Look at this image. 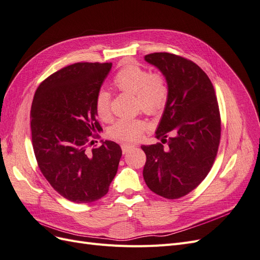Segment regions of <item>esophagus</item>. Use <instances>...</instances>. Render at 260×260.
I'll return each mask as SVG.
<instances>
[{
	"label": "esophagus",
	"instance_id": "esophagus-1",
	"mask_svg": "<svg viewBox=\"0 0 260 260\" xmlns=\"http://www.w3.org/2000/svg\"><path fill=\"white\" fill-rule=\"evenodd\" d=\"M121 148H122V151H123V153H126V152H128V151H129V150H132V149L134 148V146H133V145L124 144V145H122V146H121Z\"/></svg>",
	"mask_w": 260,
	"mask_h": 260
}]
</instances>
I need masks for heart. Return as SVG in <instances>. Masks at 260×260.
<instances>
[{
    "label": "heart",
    "instance_id": "b5f03b06",
    "mask_svg": "<svg viewBox=\"0 0 260 260\" xmlns=\"http://www.w3.org/2000/svg\"><path fill=\"white\" fill-rule=\"evenodd\" d=\"M112 86L121 93L135 95V107L149 115L160 113L169 100L170 88L161 72H151L145 67L128 64L113 77ZM95 111L98 118L109 121L112 116L111 94L99 89L95 96ZM146 129V122L140 119H120L108 131L111 139L120 142L137 140Z\"/></svg>",
    "mask_w": 260,
    "mask_h": 260
}]
</instances>
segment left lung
<instances>
[{"label": "left lung", "instance_id": "8db88e82", "mask_svg": "<svg viewBox=\"0 0 260 260\" xmlns=\"http://www.w3.org/2000/svg\"><path fill=\"white\" fill-rule=\"evenodd\" d=\"M146 61L166 78L170 95L155 137L156 145H142L147 160L148 188L169 200L194 190L211 171L218 152L221 120L215 89L207 74L185 57L153 53Z\"/></svg>", "mask_w": 260, "mask_h": 260}]
</instances>
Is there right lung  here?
<instances>
[{
	"mask_svg": "<svg viewBox=\"0 0 260 260\" xmlns=\"http://www.w3.org/2000/svg\"><path fill=\"white\" fill-rule=\"evenodd\" d=\"M111 62H77L49 75L36 90L31 135L39 169L58 193L74 203L102 199L118 172L121 147L106 140L88 150L103 128L95 96Z\"/></svg>",
	"mask_w": 260,
	"mask_h": 260,
	"instance_id": "obj_1",
	"label": "right lung"
}]
</instances>
